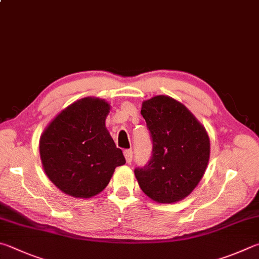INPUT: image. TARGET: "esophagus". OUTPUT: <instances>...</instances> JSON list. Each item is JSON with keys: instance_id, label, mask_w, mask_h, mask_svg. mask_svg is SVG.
Returning <instances> with one entry per match:
<instances>
[{"instance_id": "34e87169", "label": "esophagus", "mask_w": 259, "mask_h": 259, "mask_svg": "<svg viewBox=\"0 0 259 259\" xmlns=\"http://www.w3.org/2000/svg\"><path fill=\"white\" fill-rule=\"evenodd\" d=\"M123 154H124V157H125V161H126V163L128 164H130L131 162H133V150L131 149H125L124 152H123Z\"/></svg>"}]
</instances>
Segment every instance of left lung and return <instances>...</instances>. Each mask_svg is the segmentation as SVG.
Returning <instances> with one entry per match:
<instances>
[{"label": "left lung", "instance_id": "1", "mask_svg": "<svg viewBox=\"0 0 259 259\" xmlns=\"http://www.w3.org/2000/svg\"><path fill=\"white\" fill-rule=\"evenodd\" d=\"M142 115L153 144L152 157L135 168L140 189L157 203H177L203 178L209 159V138L191 112L168 96L143 103Z\"/></svg>", "mask_w": 259, "mask_h": 259}]
</instances>
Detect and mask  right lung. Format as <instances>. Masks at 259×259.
Returning <instances> with one entry per match:
<instances>
[{"instance_id":"obj_1","label":"right lung","mask_w":259,"mask_h":259,"mask_svg":"<svg viewBox=\"0 0 259 259\" xmlns=\"http://www.w3.org/2000/svg\"><path fill=\"white\" fill-rule=\"evenodd\" d=\"M110 105L81 98L51 122L39 142L40 159L50 180L64 194L91 198L109 185L125 158L105 128Z\"/></svg>"}]
</instances>
